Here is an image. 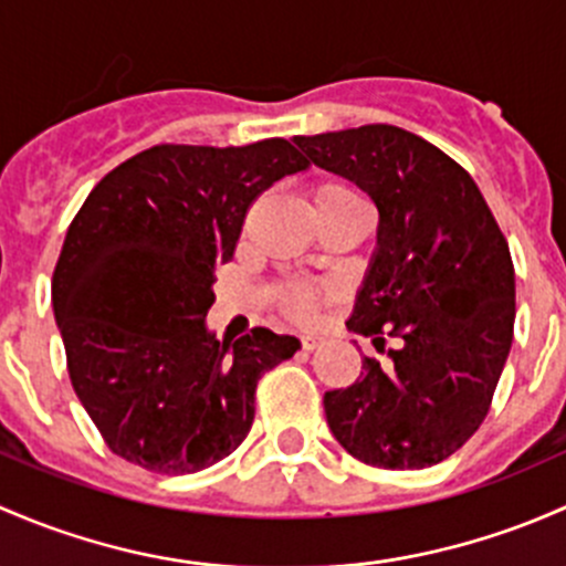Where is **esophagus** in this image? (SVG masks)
Here are the masks:
<instances>
[{
	"label": "esophagus",
	"instance_id": "obj_1",
	"mask_svg": "<svg viewBox=\"0 0 566 566\" xmlns=\"http://www.w3.org/2000/svg\"><path fill=\"white\" fill-rule=\"evenodd\" d=\"M322 346V337L318 335H302V348H305V352H313V348H318Z\"/></svg>",
	"mask_w": 566,
	"mask_h": 566
}]
</instances>
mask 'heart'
Returning <instances> with one entry per match:
<instances>
[{"mask_svg": "<svg viewBox=\"0 0 566 566\" xmlns=\"http://www.w3.org/2000/svg\"><path fill=\"white\" fill-rule=\"evenodd\" d=\"M354 190L346 188V185H337V182H329V185H322L318 188L316 198H326V196H352ZM283 302L285 307L291 311V316L294 318H311L313 316V307H316V296H313V289L305 283H291L283 289Z\"/></svg>", "mask_w": 566, "mask_h": 566, "instance_id": "heart-1", "label": "heart"}]
</instances>
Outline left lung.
<instances>
[{"instance_id":"8db88e82","label":"left lung","mask_w":566,"mask_h":566,"mask_svg":"<svg viewBox=\"0 0 566 566\" xmlns=\"http://www.w3.org/2000/svg\"><path fill=\"white\" fill-rule=\"evenodd\" d=\"M294 142L376 203V253L346 324L376 348L395 337L387 365L365 357L352 387L324 395L332 436L378 469L441 463L476 433L510 354V244L469 171L403 127Z\"/></svg>"}]
</instances>
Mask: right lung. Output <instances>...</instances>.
I'll use <instances>...</instances> for the list:
<instances>
[{
    "instance_id": "1",
    "label": "right lung",
    "mask_w": 566,
    "mask_h": 566,
    "mask_svg": "<svg viewBox=\"0 0 566 566\" xmlns=\"http://www.w3.org/2000/svg\"><path fill=\"white\" fill-rule=\"evenodd\" d=\"M307 166L285 138L160 144L86 196L51 302L70 381L114 455L155 474H196L242 444L255 384L300 340L255 326L220 343L207 329L214 266L234 255L250 203Z\"/></svg>"
}]
</instances>
